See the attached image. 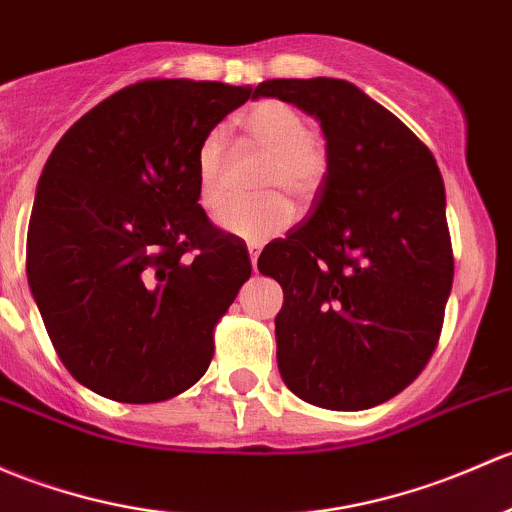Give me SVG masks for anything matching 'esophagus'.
Listing matches in <instances>:
<instances>
[{
	"label": "esophagus",
	"instance_id": "obj_1",
	"mask_svg": "<svg viewBox=\"0 0 512 512\" xmlns=\"http://www.w3.org/2000/svg\"><path fill=\"white\" fill-rule=\"evenodd\" d=\"M247 252H250L252 270H255V267H257V257H260V247H257V245H247Z\"/></svg>",
	"mask_w": 512,
	"mask_h": 512
}]
</instances>
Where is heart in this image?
<instances>
[{
	"mask_svg": "<svg viewBox=\"0 0 512 512\" xmlns=\"http://www.w3.org/2000/svg\"><path fill=\"white\" fill-rule=\"evenodd\" d=\"M252 142L270 154L260 191L272 193L255 203H228L215 215V225L223 233L247 242H265L282 233L292 223L294 211L279 193H289L297 201H309L328 176L326 144L309 132L304 115L282 100H262L242 117ZM225 149L228 132L213 127L203 137L196 152V193L203 208H215L223 198Z\"/></svg>",
	"mask_w": 512,
	"mask_h": 512,
	"instance_id": "b5f03b06",
	"label": "heart"
}]
</instances>
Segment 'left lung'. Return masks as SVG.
<instances>
[{
	"mask_svg": "<svg viewBox=\"0 0 512 512\" xmlns=\"http://www.w3.org/2000/svg\"><path fill=\"white\" fill-rule=\"evenodd\" d=\"M257 98L314 117L328 152L314 211L257 260L284 292L279 375L316 407L368 410L422 373L444 324L454 257L437 161L348 80H265Z\"/></svg>",
	"mask_w": 512,
	"mask_h": 512,
	"instance_id": "8db88e82",
	"label": "left lung"
}]
</instances>
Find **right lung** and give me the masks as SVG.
I'll return each mask as SVG.
<instances>
[{
    "label": "right lung",
    "instance_id": "add662e5",
    "mask_svg": "<svg viewBox=\"0 0 512 512\" xmlns=\"http://www.w3.org/2000/svg\"><path fill=\"white\" fill-rule=\"evenodd\" d=\"M252 88L144 80L85 112L41 171L26 277L68 373L117 402L203 378L250 255L198 206L196 152Z\"/></svg>",
    "mask_w": 512,
    "mask_h": 512
}]
</instances>
